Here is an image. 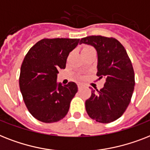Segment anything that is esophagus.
Returning a JSON list of instances; mask_svg holds the SVG:
<instances>
[{
  "label": "esophagus",
  "instance_id": "34e87169",
  "mask_svg": "<svg viewBox=\"0 0 150 150\" xmlns=\"http://www.w3.org/2000/svg\"><path fill=\"white\" fill-rule=\"evenodd\" d=\"M83 87H85V85L84 84H83V83H79V84H78V89L79 90L83 89Z\"/></svg>",
  "mask_w": 150,
  "mask_h": 150
}]
</instances>
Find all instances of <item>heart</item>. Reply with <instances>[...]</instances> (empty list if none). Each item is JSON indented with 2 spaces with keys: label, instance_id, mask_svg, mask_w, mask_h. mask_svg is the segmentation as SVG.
<instances>
[{
  "label": "heart",
  "instance_id": "obj_1",
  "mask_svg": "<svg viewBox=\"0 0 150 150\" xmlns=\"http://www.w3.org/2000/svg\"><path fill=\"white\" fill-rule=\"evenodd\" d=\"M89 49H92V48H91V47H89V46H87V47H84V48H83V50H89Z\"/></svg>",
  "mask_w": 150,
  "mask_h": 150
}]
</instances>
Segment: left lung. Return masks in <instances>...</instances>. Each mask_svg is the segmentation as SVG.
I'll list each match as a JSON object with an SVG mask.
<instances>
[{
    "label": "left lung",
    "mask_w": 150,
    "mask_h": 150,
    "mask_svg": "<svg viewBox=\"0 0 150 150\" xmlns=\"http://www.w3.org/2000/svg\"><path fill=\"white\" fill-rule=\"evenodd\" d=\"M94 47L98 54L99 79H105L104 87L91 91L85 102L88 115L96 122L109 123L122 115L129 106L135 87V74L124 46L114 38L92 35L81 39L80 44Z\"/></svg>",
    "instance_id": "left-lung-1"
}]
</instances>
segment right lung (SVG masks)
I'll use <instances>...</instances> for the list:
<instances>
[{
    "instance_id": "1",
    "label": "right lung",
    "mask_w": 150,
    "mask_h": 150,
    "mask_svg": "<svg viewBox=\"0 0 150 150\" xmlns=\"http://www.w3.org/2000/svg\"><path fill=\"white\" fill-rule=\"evenodd\" d=\"M79 42V39H44L26 54L19 86L28 110L37 120L56 122L67 114L78 88L74 82L57 83V74L65 69L69 53Z\"/></svg>"
}]
</instances>
